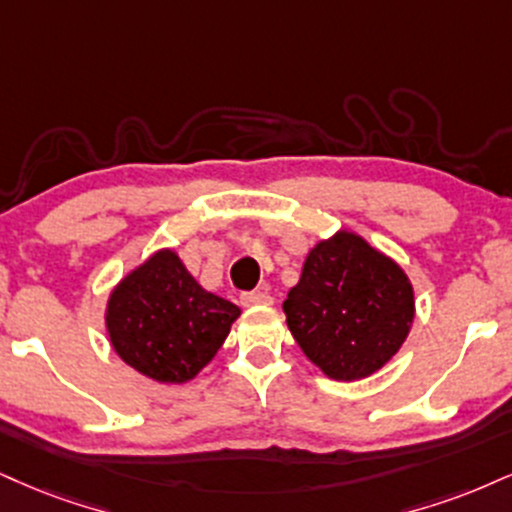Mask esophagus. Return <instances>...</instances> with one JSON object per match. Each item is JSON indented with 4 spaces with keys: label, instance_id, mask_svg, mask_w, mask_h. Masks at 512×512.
<instances>
[{
    "label": "esophagus",
    "instance_id": "esophagus-1",
    "mask_svg": "<svg viewBox=\"0 0 512 512\" xmlns=\"http://www.w3.org/2000/svg\"><path fill=\"white\" fill-rule=\"evenodd\" d=\"M240 305H243V307H262V305H272V295H267V293H262V291L243 293V295H240Z\"/></svg>",
    "mask_w": 512,
    "mask_h": 512
}]
</instances>
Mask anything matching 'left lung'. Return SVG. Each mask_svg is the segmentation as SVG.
<instances>
[{
	"label": "left lung",
	"mask_w": 512,
	"mask_h": 512,
	"mask_svg": "<svg viewBox=\"0 0 512 512\" xmlns=\"http://www.w3.org/2000/svg\"><path fill=\"white\" fill-rule=\"evenodd\" d=\"M283 312L307 360L329 379L357 381L379 372L405 343L415 288L393 257L341 229L307 252Z\"/></svg>",
	"instance_id": "obj_1"
}]
</instances>
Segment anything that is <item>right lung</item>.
I'll list each match as a JSON object with an SVG mask.
<instances>
[{
    "label": "right lung",
    "mask_w": 512,
    "mask_h": 512,
    "mask_svg": "<svg viewBox=\"0 0 512 512\" xmlns=\"http://www.w3.org/2000/svg\"><path fill=\"white\" fill-rule=\"evenodd\" d=\"M240 307L202 288L174 248L116 283L104 307L114 353L157 384H186L224 346Z\"/></svg>",
    "instance_id": "1"
}]
</instances>
